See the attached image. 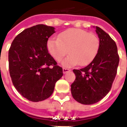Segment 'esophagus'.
I'll return each mask as SVG.
<instances>
[{
	"label": "esophagus",
	"instance_id": "obj_1",
	"mask_svg": "<svg viewBox=\"0 0 127 127\" xmlns=\"http://www.w3.org/2000/svg\"><path fill=\"white\" fill-rule=\"evenodd\" d=\"M69 71H70V69H66V68H63V73H66V72H69Z\"/></svg>",
	"mask_w": 127,
	"mask_h": 127
}]
</instances>
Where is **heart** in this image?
I'll return each mask as SVG.
<instances>
[{
    "label": "heart",
    "instance_id": "b5f03b06",
    "mask_svg": "<svg viewBox=\"0 0 127 127\" xmlns=\"http://www.w3.org/2000/svg\"><path fill=\"white\" fill-rule=\"evenodd\" d=\"M100 46V39L96 34L75 28L65 30L58 39H49L47 42L49 52L58 62L69 54L62 63L66 67L91 63L97 56Z\"/></svg>",
    "mask_w": 127,
    "mask_h": 127
}]
</instances>
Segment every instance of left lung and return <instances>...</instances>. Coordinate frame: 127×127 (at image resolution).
I'll use <instances>...</instances> for the list:
<instances>
[{
    "label": "left lung",
    "mask_w": 127,
    "mask_h": 127,
    "mask_svg": "<svg viewBox=\"0 0 127 127\" xmlns=\"http://www.w3.org/2000/svg\"><path fill=\"white\" fill-rule=\"evenodd\" d=\"M95 32L100 42L97 56L85 68L73 70L76 80L71 85V94L83 104L96 103L109 92L119 64L116 42L99 27Z\"/></svg>",
    "instance_id": "8db88e82"
}]
</instances>
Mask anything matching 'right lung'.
Instances as JSON below:
<instances>
[{
    "label": "right lung",
    "instance_id": "add662e5",
    "mask_svg": "<svg viewBox=\"0 0 127 127\" xmlns=\"http://www.w3.org/2000/svg\"><path fill=\"white\" fill-rule=\"evenodd\" d=\"M54 27L37 25L23 31L9 50V69L14 87L32 102L50 97L55 84L63 75L49 53L47 44Z\"/></svg>",
    "mask_w": 127,
    "mask_h": 127
}]
</instances>
